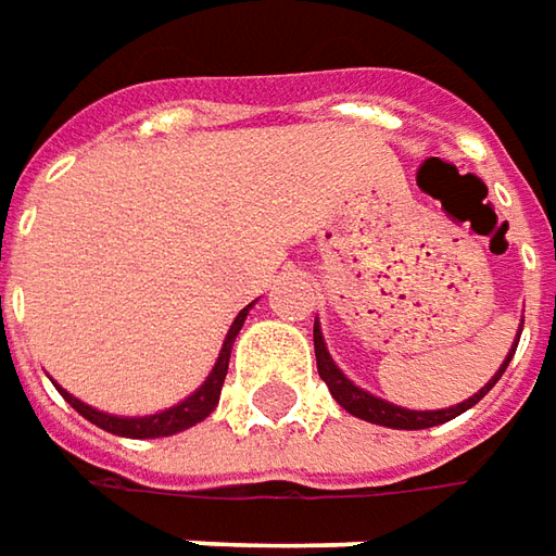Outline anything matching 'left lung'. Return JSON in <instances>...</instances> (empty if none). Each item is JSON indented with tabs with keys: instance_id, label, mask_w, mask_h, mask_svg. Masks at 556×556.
I'll return each mask as SVG.
<instances>
[{
	"instance_id": "obj_1",
	"label": "left lung",
	"mask_w": 556,
	"mask_h": 556,
	"mask_svg": "<svg viewBox=\"0 0 556 556\" xmlns=\"http://www.w3.org/2000/svg\"><path fill=\"white\" fill-rule=\"evenodd\" d=\"M520 330H523V324H520ZM517 342H520V333H517V339H514L511 352H508V357L502 361V367L495 370L493 379H490L478 394H471L468 401H462V404H456V407H446V409H407V407H397V404H389V401L376 397V394H370V391L357 389L355 382H352V379H349V376L342 374L337 364H333V357H330L327 345H324L321 327L315 324V357H318V374H321V379L327 382L330 394L337 397L339 407L349 409L352 416L364 419V422H374V426H386V428H404V431L441 426V422H450V419L462 416L465 409L475 407L480 397H483V394L498 382V376L505 374V367L511 364L514 352H517Z\"/></svg>"
}]
</instances>
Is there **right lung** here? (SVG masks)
<instances>
[{
	"mask_svg": "<svg viewBox=\"0 0 556 556\" xmlns=\"http://www.w3.org/2000/svg\"><path fill=\"white\" fill-rule=\"evenodd\" d=\"M248 312H251V305L238 312V318H235L232 327H229V333L223 339V349H219V357L217 364H214V370H211V376H207L186 401H180L177 407H167L162 409V413H152V416H110V413H100V409L81 404L78 397H73V394L66 389H61V386H58V391L66 397V404L76 409V413H81L88 422H94L97 428H103V431H110V434H118V438H137V441H143V438H167V434L186 431V428H192L195 422H201V419H207V416L217 409L219 391H223L226 370H229L232 342L235 337H238V330L244 327Z\"/></svg>",
	"mask_w": 556,
	"mask_h": 556,
	"instance_id": "add662e5",
	"label": "right lung"
}]
</instances>
